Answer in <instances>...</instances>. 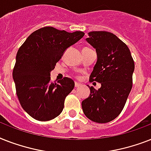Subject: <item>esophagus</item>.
<instances>
[{"label": "esophagus", "mask_w": 151, "mask_h": 151, "mask_svg": "<svg viewBox=\"0 0 151 151\" xmlns=\"http://www.w3.org/2000/svg\"><path fill=\"white\" fill-rule=\"evenodd\" d=\"M81 86H82V85H81V84H80V83H77V82H76V83H75V86H76V88L80 87Z\"/></svg>", "instance_id": "1"}]
</instances>
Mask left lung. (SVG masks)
<instances>
[{"mask_svg":"<svg viewBox=\"0 0 151 151\" xmlns=\"http://www.w3.org/2000/svg\"><path fill=\"white\" fill-rule=\"evenodd\" d=\"M86 39L96 50L97 60L90 79L101 84L89 86L90 96L82 102L83 113L91 121L107 123L123 109L132 86L135 65L127 45L111 32L93 31Z\"/></svg>","mask_w":151,"mask_h":151,"instance_id":"8db88e82","label":"left lung"}]
</instances>
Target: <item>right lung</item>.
Segmentation results:
<instances>
[{
    "label": "right lung",
    "mask_w": 151,
    "mask_h": 151,
    "mask_svg": "<svg viewBox=\"0 0 151 151\" xmlns=\"http://www.w3.org/2000/svg\"><path fill=\"white\" fill-rule=\"evenodd\" d=\"M84 35L43 27L30 34L18 50L12 73L17 96L24 111L36 120L49 121L62 111L75 83L67 77L50 83V72L66 49Z\"/></svg>",
    "instance_id": "add662e5"
}]
</instances>
